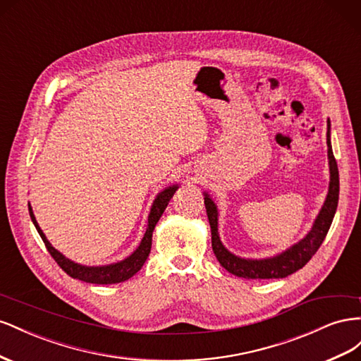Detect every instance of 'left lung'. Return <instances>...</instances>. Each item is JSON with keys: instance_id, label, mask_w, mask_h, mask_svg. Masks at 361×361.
Listing matches in <instances>:
<instances>
[{"instance_id": "8db88e82", "label": "left lung", "mask_w": 361, "mask_h": 361, "mask_svg": "<svg viewBox=\"0 0 361 361\" xmlns=\"http://www.w3.org/2000/svg\"><path fill=\"white\" fill-rule=\"evenodd\" d=\"M329 128L331 123L326 122V145H328V163H329V188L328 195L325 198V202L322 205L321 212H319L317 218L314 219V224L312 230L302 240L292 245L289 250L278 254L275 257H269V259L262 260H252V259H242L231 254L225 248L221 242L219 233H218V207H216L214 201L209 197L207 193H204V204L205 210H207L210 228H212V248L216 255V259L219 260L221 266L225 267L226 271L235 276L248 278V280H269V278H284L301 269L312 257L319 250V246L322 245L325 235L331 226L333 218L337 210L338 202V169L337 163L331 148V140H329Z\"/></svg>"}]
</instances>
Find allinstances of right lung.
Listing matches in <instances>:
<instances>
[{
  "label": "right lung",
  "instance_id": "right-lung-1",
  "mask_svg": "<svg viewBox=\"0 0 361 361\" xmlns=\"http://www.w3.org/2000/svg\"><path fill=\"white\" fill-rule=\"evenodd\" d=\"M177 189H178V184H175V186H169L164 190H161L157 195V198L154 200L149 216H148L147 231H145V234H143V239H142L140 245L137 246V250L133 252L131 255H128L126 260L118 262V263H111V264H106V266H83V264H78L75 262L66 259L63 254H60L54 248V246L48 242L44 231L40 230V226H39V224L35 218V214H33L32 205H30V204H28V212H30V218H32L39 235L42 238L48 252L51 254V257H53V259L57 262V264L69 276L77 278V280L86 281V283H92V284H116V283L127 281L128 278H131L137 271L142 269V266H143V263L147 262L149 251H151L152 231H154V228H156V224L161 218L163 212L166 210L168 204H169L171 198L173 197V193Z\"/></svg>",
  "mask_w": 361,
  "mask_h": 361
}]
</instances>
